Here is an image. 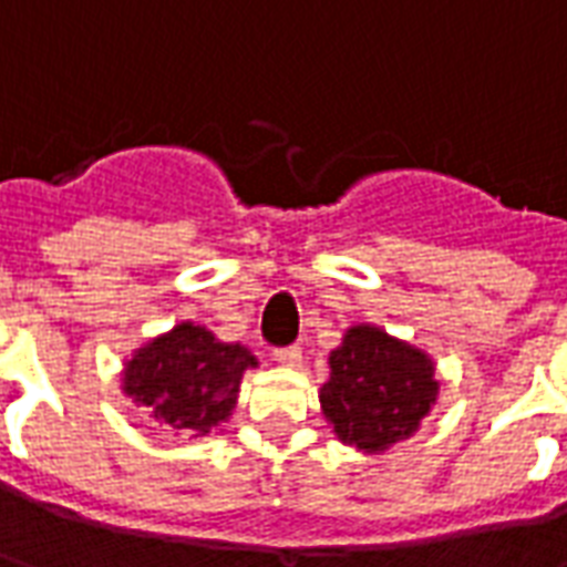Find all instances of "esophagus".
<instances>
[{
    "mask_svg": "<svg viewBox=\"0 0 567 567\" xmlns=\"http://www.w3.org/2000/svg\"><path fill=\"white\" fill-rule=\"evenodd\" d=\"M272 358H276L279 364H285V368H297L303 352H300V346H279V349H272Z\"/></svg>",
    "mask_w": 567,
    "mask_h": 567,
    "instance_id": "34e87169",
    "label": "esophagus"
}]
</instances>
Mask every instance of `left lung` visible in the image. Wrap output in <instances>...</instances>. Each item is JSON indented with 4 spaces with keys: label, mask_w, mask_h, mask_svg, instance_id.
<instances>
[{
    "label": "left lung",
    "mask_w": 567,
    "mask_h": 567,
    "mask_svg": "<svg viewBox=\"0 0 567 567\" xmlns=\"http://www.w3.org/2000/svg\"><path fill=\"white\" fill-rule=\"evenodd\" d=\"M319 401L343 443L382 452L416 434L437 401L434 364L380 328L355 324L331 352V380L321 385Z\"/></svg>",
    "instance_id": "obj_1"
}]
</instances>
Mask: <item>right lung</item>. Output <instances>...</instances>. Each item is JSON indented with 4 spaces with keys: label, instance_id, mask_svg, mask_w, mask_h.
<instances>
[{
    "label": "right lung",
    "instance_id": "1",
    "mask_svg": "<svg viewBox=\"0 0 567 567\" xmlns=\"http://www.w3.org/2000/svg\"><path fill=\"white\" fill-rule=\"evenodd\" d=\"M248 368H258V358L246 346L221 343L206 328L182 321L130 358L124 394L151 406L154 419L175 434H209L234 413Z\"/></svg>",
    "mask_w": 567,
    "mask_h": 567
}]
</instances>
